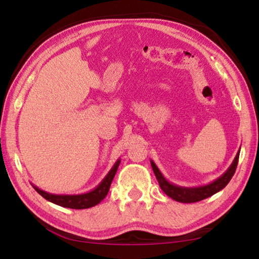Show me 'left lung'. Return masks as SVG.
Masks as SVG:
<instances>
[{
    "instance_id": "obj_1",
    "label": "left lung",
    "mask_w": 259,
    "mask_h": 259,
    "mask_svg": "<svg viewBox=\"0 0 259 259\" xmlns=\"http://www.w3.org/2000/svg\"><path fill=\"white\" fill-rule=\"evenodd\" d=\"M239 155H240V151L236 153L234 161L232 162L230 168L226 170V172L224 175H222L221 177L217 178L214 182L208 184V185L200 186V187H182V186L174 185V184L169 183L163 177V175L161 174V171L154 162L151 161V165L153 168V171H154L157 182H159L161 190L163 191L166 195L170 196V198L174 199L175 201H178V202L193 203V202H198V201L209 198V196L213 195L214 193L223 190V188L229 184V182L231 181L235 172L236 166H238Z\"/></svg>"
}]
</instances>
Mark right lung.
Wrapping results in <instances>:
<instances>
[{
	"label": "right lung",
	"instance_id": "add662e5",
	"mask_svg": "<svg viewBox=\"0 0 259 259\" xmlns=\"http://www.w3.org/2000/svg\"><path fill=\"white\" fill-rule=\"evenodd\" d=\"M120 162H121L120 159L115 162V164L113 165V168L109 170V172L106 175V177L103 179L102 183H100L97 187L88 193H83V194H75V195L51 194V193L40 190V188L36 186H33V187L34 190L36 191L38 194L42 195L46 200L50 201V202L55 204H58L60 207L71 208V209H87V208L95 207L96 204L102 202V201L105 199V196L107 195L113 178L115 176L116 170L120 165Z\"/></svg>",
	"mask_w": 259,
	"mask_h": 259
}]
</instances>
